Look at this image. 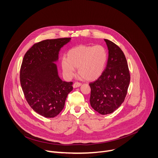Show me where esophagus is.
I'll use <instances>...</instances> for the list:
<instances>
[{"instance_id":"obj_1","label":"esophagus","mask_w":158,"mask_h":158,"mask_svg":"<svg viewBox=\"0 0 158 158\" xmlns=\"http://www.w3.org/2000/svg\"><path fill=\"white\" fill-rule=\"evenodd\" d=\"M81 85V83H80V82H75L73 84V87L74 88H77L78 87H80Z\"/></svg>"}]
</instances>
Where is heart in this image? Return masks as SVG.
I'll return each mask as SVG.
<instances>
[{"label":"heart","instance_id":"1","mask_svg":"<svg viewBox=\"0 0 158 158\" xmlns=\"http://www.w3.org/2000/svg\"><path fill=\"white\" fill-rule=\"evenodd\" d=\"M68 58L62 59V68L66 77L71 78L78 68L79 74L87 81H95L103 73L107 53L102 46H78L67 53Z\"/></svg>","mask_w":158,"mask_h":158}]
</instances>
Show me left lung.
Listing matches in <instances>:
<instances>
[{
  "label": "left lung",
  "mask_w": 158,
  "mask_h": 158,
  "mask_svg": "<svg viewBox=\"0 0 158 158\" xmlns=\"http://www.w3.org/2000/svg\"><path fill=\"white\" fill-rule=\"evenodd\" d=\"M108 49L106 69L98 80L89 84L90 104L99 114L106 115L115 111L124 102L130 82V74L122 50L107 39Z\"/></svg>",
  "instance_id": "8db88e82"
}]
</instances>
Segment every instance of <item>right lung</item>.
Listing matches in <instances>:
<instances>
[{
    "mask_svg": "<svg viewBox=\"0 0 158 158\" xmlns=\"http://www.w3.org/2000/svg\"><path fill=\"white\" fill-rule=\"evenodd\" d=\"M71 38L44 40L35 44L24 55L20 81L26 99L32 109L45 118H54L63 109L73 82L59 76L56 62L64 45Z\"/></svg>",
    "mask_w": 158,
    "mask_h": 158,
    "instance_id": "right-lung-1",
    "label": "right lung"
}]
</instances>
